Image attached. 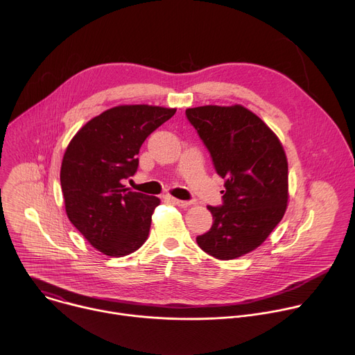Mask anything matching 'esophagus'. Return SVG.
I'll list each match as a JSON object with an SVG mask.
<instances>
[{"instance_id": "1", "label": "esophagus", "mask_w": 355, "mask_h": 355, "mask_svg": "<svg viewBox=\"0 0 355 355\" xmlns=\"http://www.w3.org/2000/svg\"><path fill=\"white\" fill-rule=\"evenodd\" d=\"M166 199H167L168 202H171V204L177 205V207L187 208L188 205H191V202H188V200H181V199H177V198H174V196H166Z\"/></svg>"}]
</instances>
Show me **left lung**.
<instances>
[{"mask_svg": "<svg viewBox=\"0 0 355 355\" xmlns=\"http://www.w3.org/2000/svg\"><path fill=\"white\" fill-rule=\"evenodd\" d=\"M188 121L225 178L223 205L208 207L214 225L198 245L218 260L256 250L288 207V160L278 136L243 105L188 108Z\"/></svg>", "mask_w": 355, "mask_h": 355, "instance_id": "1", "label": "left lung"}]
</instances>
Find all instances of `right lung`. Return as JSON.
<instances>
[{
    "mask_svg": "<svg viewBox=\"0 0 355 355\" xmlns=\"http://www.w3.org/2000/svg\"><path fill=\"white\" fill-rule=\"evenodd\" d=\"M175 108L118 105L88 121L70 140L60 168L66 214L98 251L123 257L148 237L157 196L125 185L139 166L140 146Z\"/></svg>",
    "mask_w": 355,
    "mask_h": 355,
    "instance_id": "obj_1",
    "label": "right lung"
}]
</instances>
